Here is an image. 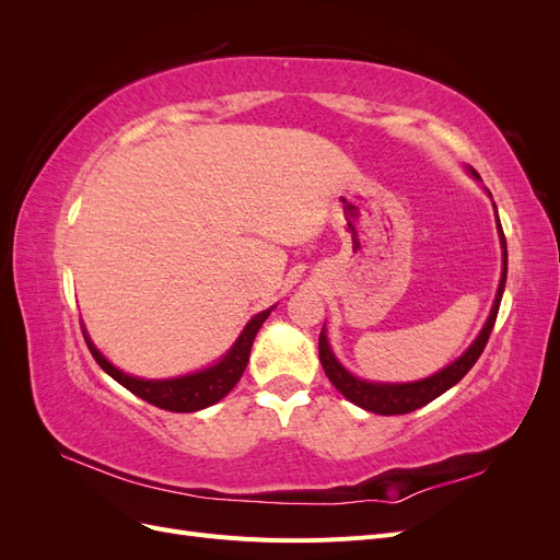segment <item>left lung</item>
I'll list each match as a JSON object with an SVG mask.
<instances>
[{"instance_id": "obj_1", "label": "left lung", "mask_w": 560, "mask_h": 560, "mask_svg": "<svg viewBox=\"0 0 560 560\" xmlns=\"http://www.w3.org/2000/svg\"><path fill=\"white\" fill-rule=\"evenodd\" d=\"M477 175V173H474ZM498 229H500V241H502V257H504V266H502V280L498 287V296L493 303V311H490V317L483 325L481 334L477 336L463 358H457L453 364H448L446 369L439 371V374L425 378V381H416V383H399V385H385V383H366L354 378L352 374L336 362V358L331 354V348L327 343L325 331L319 334V362L322 369H325L327 378L331 381V385L341 393L348 401L362 406L364 411L378 413V416H401V413H411L420 406L430 404L432 399H436L439 395H444L446 389H451L457 381H463L467 371L477 364V360L481 358V352L488 343L490 331L495 327V317L500 311V301H502V292H504V282H506V241L502 233V224L498 219Z\"/></svg>"}]
</instances>
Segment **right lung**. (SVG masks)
Wrapping results in <instances>:
<instances>
[{
    "label": "right lung",
    "mask_w": 560,
    "mask_h": 560,
    "mask_svg": "<svg viewBox=\"0 0 560 560\" xmlns=\"http://www.w3.org/2000/svg\"><path fill=\"white\" fill-rule=\"evenodd\" d=\"M268 315H270V308L259 315H254L247 322V327L243 329L241 338L229 350V354H224L222 362H217L214 366H210L206 371H198V374L173 378V381H142V378L128 376V374H124V371L112 366L103 358V354L95 350L89 336H83V338H86L89 350L95 358V362L103 366L116 383H121L126 389H130L132 395H138L140 399L154 404V406H159V409H165V411L191 413V411H200V409H206V406L217 404L219 399H224L235 387V383L241 381L243 371L247 366V360H249L254 336H257L259 327L264 325V319Z\"/></svg>",
    "instance_id": "right-lung-1"
}]
</instances>
